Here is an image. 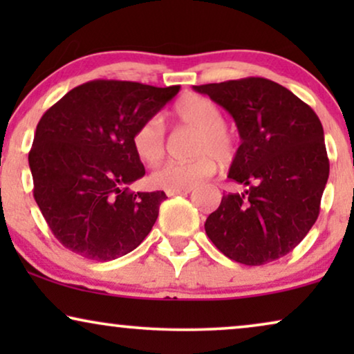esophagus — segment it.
<instances>
[{
  "label": "esophagus",
  "instance_id": "1",
  "mask_svg": "<svg viewBox=\"0 0 354 354\" xmlns=\"http://www.w3.org/2000/svg\"><path fill=\"white\" fill-rule=\"evenodd\" d=\"M192 188H180V190H166L167 196H176V195H187L190 193Z\"/></svg>",
  "mask_w": 354,
  "mask_h": 354
}]
</instances>
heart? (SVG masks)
Masks as SVG:
<instances>
[{
    "instance_id": "obj_1",
    "label": "heart",
    "mask_w": 354,
    "mask_h": 354,
    "mask_svg": "<svg viewBox=\"0 0 354 354\" xmlns=\"http://www.w3.org/2000/svg\"><path fill=\"white\" fill-rule=\"evenodd\" d=\"M172 118L182 127L196 130L190 161L166 162L153 172L154 187L164 190L192 188L216 171V159L229 164L239 153V137L224 124V113L214 101L192 95L174 106ZM132 145L137 156L147 164H158L166 154V130L159 118L143 120L135 129Z\"/></svg>"
}]
</instances>
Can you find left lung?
<instances>
[{"mask_svg": "<svg viewBox=\"0 0 354 354\" xmlns=\"http://www.w3.org/2000/svg\"><path fill=\"white\" fill-rule=\"evenodd\" d=\"M229 111L241 145L229 178L248 187L222 196L205 230L216 248L245 266L288 254L316 222L328 178L317 114L263 77L193 86Z\"/></svg>", "mask_w": 354, "mask_h": 354, "instance_id": "8db88e82", "label": "left lung"}]
</instances>
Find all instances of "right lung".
<instances>
[{
    "mask_svg": "<svg viewBox=\"0 0 354 354\" xmlns=\"http://www.w3.org/2000/svg\"><path fill=\"white\" fill-rule=\"evenodd\" d=\"M180 86L91 80L41 115L28 166L33 198L57 241L85 259L113 261L142 243L164 192H130L145 176L132 137Z\"/></svg>",
    "mask_w": 354,
    "mask_h": 354,
    "instance_id": "1",
    "label": "right lung"
}]
</instances>
